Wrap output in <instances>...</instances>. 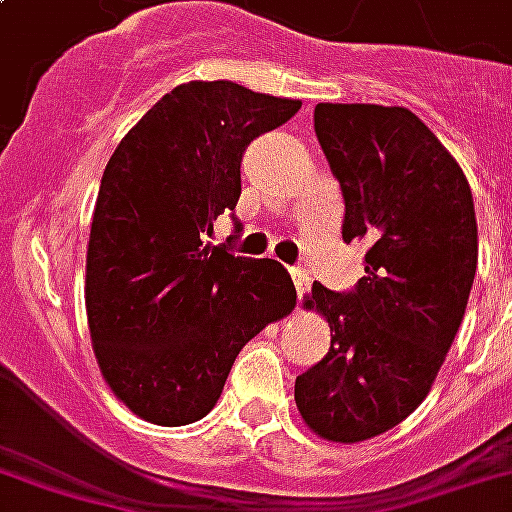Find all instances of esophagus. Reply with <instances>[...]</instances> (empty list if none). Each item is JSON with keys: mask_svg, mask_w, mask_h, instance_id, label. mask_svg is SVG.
Returning <instances> with one entry per match:
<instances>
[{"mask_svg": "<svg viewBox=\"0 0 512 512\" xmlns=\"http://www.w3.org/2000/svg\"><path fill=\"white\" fill-rule=\"evenodd\" d=\"M292 284H295V292L303 298V295L311 290V276H308V271H303V268H292Z\"/></svg>", "mask_w": 512, "mask_h": 512, "instance_id": "1", "label": "esophagus"}]
</instances>
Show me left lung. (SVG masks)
Here are the masks:
<instances>
[{"instance_id": "1", "label": "left lung", "mask_w": 512, "mask_h": 512, "mask_svg": "<svg viewBox=\"0 0 512 512\" xmlns=\"http://www.w3.org/2000/svg\"><path fill=\"white\" fill-rule=\"evenodd\" d=\"M314 131L343 193V241H365L351 292L314 282L303 306L330 325L325 360L295 403L330 443L397 427L429 395L462 325L478 265L473 193L454 155L411 109L317 104Z\"/></svg>"}]
</instances>
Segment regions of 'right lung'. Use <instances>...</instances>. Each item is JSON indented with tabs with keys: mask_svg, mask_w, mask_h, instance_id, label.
I'll list each match as a JSON object with an SVG mask.
<instances>
[{
	"mask_svg": "<svg viewBox=\"0 0 512 512\" xmlns=\"http://www.w3.org/2000/svg\"><path fill=\"white\" fill-rule=\"evenodd\" d=\"M298 109V99L230 80H193L112 152L93 209L85 311L101 376L139 419H204L239 351L295 308L276 260L230 255L206 236L239 204L247 144Z\"/></svg>",
	"mask_w": 512,
	"mask_h": 512,
	"instance_id": "obj_1",
	"label": "right lung"
}]
</instances>
